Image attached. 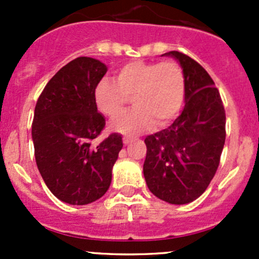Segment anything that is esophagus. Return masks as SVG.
Instances as JSON below:
<instances>
[{
	"label": "esophagus",
	"instance_id": "esophagus-1",
	"mask_svg": "<svg viewBox=\"0 0 259 259\" xmlns=\"http://www.w3.org/2000/svg\"><path fill=\"white\" fill-rule=\"evenodd\" d=\"M132 142H133V139H130V138H126V137L122 139V143H124V145H129Z\"/></svg>",
	"mask_w": 259,
	"mask_h": 259
}]
</instances>
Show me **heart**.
I'll return each mask as SVG.
<instances>
[{
	"label": "heart",
	"instance_id": "b5f03b06",
	"mask_svg": "<svg viewBox=\"0 0 259 259\" xmlns=\"http://www.w3.org/2000/svg\"><path fill=\"white\" fill-rule=\"evenodd\" d=\"M185 94L182 67L174 61H133L120 67L114 81L103 77L94 88L96 108L109 117L117 116L132 98L133 106L113 122V129L135 135L156 126H165L178 116Z\"/></svg>",
	"mask_w": 259,
	"mask_h": 259
}]
</instances>
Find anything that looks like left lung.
Segmentation results:
<instances>
[{
	"instance_id": "1",
	"label": "left lung",
	"mask_w": 259,
	"mask_h": 259,
	"mask_svg": "<svg viewBox=\"0 0 259 259\" xmlns=\"http://www.w3.org/2000/svg\"><path fill=\"white\" fill-rule=\"evenodd\" d=\"M185 79V106L173 124L145 138L143 166L149 190L170 204H187L205 192L226 142V111L207 71L187 55L170 51Z\"/></svg>"
}]
</instances>
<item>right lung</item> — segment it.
I'll return each instance as SVG.
<instances>
[{
  "mask_svg": "<svg viewBox=\"0 0 259 259\" xmlns=\"http://www.w3.org/2000/svg\"><path fill=\"white\" fill-rule=\"evenodd\" d=\"M106 71L99 60L77 57L54 75L36 104V164L50 192L67 204H89L108 192L122 148L117 133L93 144L105 126L94 101V88Z\"/></svg>",
  "mask_w": 259,
  "mask_h": 259,
  "instance_id": "obj_1",
  "label": "right lung"
}]
</instances>
